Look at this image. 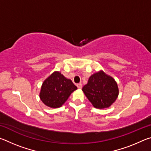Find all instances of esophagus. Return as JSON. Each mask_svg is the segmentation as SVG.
Returning a JSON list of instances; mask_svg holds the SVG:
<instances>
[{
    "mask_svg": "<svg viewBox=\"0 0 151 151\" xmlns=\"http://www.w3.org/2000/svg\"><path fill=\"white\" fill-rule=\"evenodd\" d=\"M76 86H77V87L79 88V89H81L82 87H83V85H82L81 83H78L76 85Z\"/></svg>",
    "mask_w": 151,
    "mask_h": 151,
    "instance_id": "obj_1",
    "label": "esophagus"
}]
</instances>
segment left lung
Instances as JSON below:
<instances>
[{
    "label": "left lung",
    "instance_id": "1",
    "mask_svg": "<svg viewBox=\"0 0 151 151\" xmlns=\"http://www.w3.org/2000/svg\"><path fill=\"white\" fill-rule=\"evenodd\" d=\"M82 90L96 109L109 108L115 102L119 93L115 80L102 70L92 75Z\"/></svg>",
    "mask_w": 151,
    "mask_h": 151
}]
</instances>
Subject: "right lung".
I'll return each mask as SVG.
<instances>
[{
    "mask_svg": "<svg viewBox=\"0 0 151 151\" xmlns=\"http://www.w3.org/2000/svg\"><path fill=\"white\" fill-rule=\"evenodd\" d=\"M77 89L70 79L55 71L42 83L39 93L41 101L50 108H59Z\"/></svg>",
    "mask_w": 151,
    "mask_h": 151,
    "instance_id": "add662e5",
    "label": "right lung"
}]
</instances>
